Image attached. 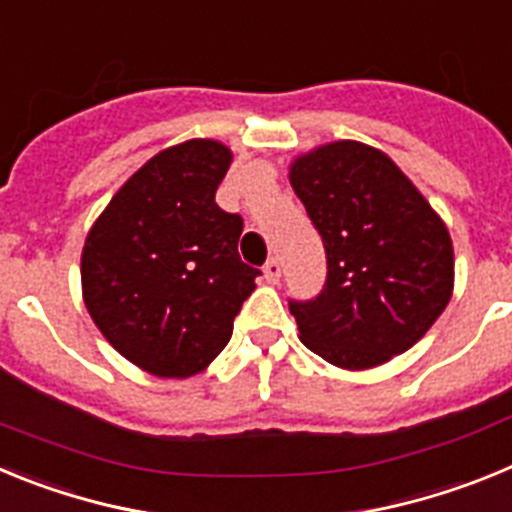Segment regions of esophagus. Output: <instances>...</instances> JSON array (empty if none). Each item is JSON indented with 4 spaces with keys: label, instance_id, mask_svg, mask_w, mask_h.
<instances>
[{
    "label": "esophagus",
    "instance_id": "1",
    "mask_svg": "<svg viewBox=\"0 0 512 512\" xmlns=\"http://www.w3.org/2000/svg\"><path fill=\"white\" fill-rule=\"evenodd\" d=\"M264 277L266 282L271 284L279 282V277H282V261H279L277 256H271V259L264 264Z\"/></svg>",
    "mask_w": 512,
    "mask_h": 512
}]
</instances>
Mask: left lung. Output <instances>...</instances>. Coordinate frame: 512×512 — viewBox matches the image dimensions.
<instances>
[{
    "label": "left lung",
    "instance_id": "8db88e82",
    "mask_svg": "<svg viewBox=\"0 0 512 512\" xmlns=\"http://www.w3.org/2000/svg\"><path fill=\"white\" fill-rule=\"evenodd\" d=\"M289 182L328 264L318 295L289 300L300 341L343 369L408 351L454 289V248L441 217L392 158L356 140L297 158Z\"/></svg>",
    "mask_w": 512,
    "mask_h": 512
}]
</instances>
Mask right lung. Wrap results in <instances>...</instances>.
<instances>
[{
	"label": "right lung",
	"instance_id": "right-lung-1",
	"mask_svg": "<svg viewBox=\"0 0 512 512\" xmlns=\"http://www.w3.org/2000/svg\"><path fill=\"white\" fill-rule=\"evenodd\" d=\"M230 158L215 140L166 148L122 184L84 243L89 315L156 377L202 372L256 289L261 271L238 253L243 217L215 202Z\"/></svg>",
	"mask_w": 512,
	"mask_h": 512
}]
</instances>
